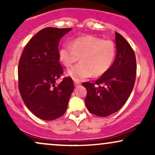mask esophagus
<instances>
[{
    "mask_svg": "<svg viewBox=\"0 0 155 155\" xmlns=\"http://www.w3.org/2000/svg\"><path fill=\"white\" fill-rule=\"evenodd\" d=\"M80 84H81V83H80L79 81L74 80V86L77 87V86H79V85H80Z\"/></svg>",
    "mask_w": 155,
    "mask_h": 155,
    "instance_id": "obj_1",
    "label": "esophagus"
}]
</instances>
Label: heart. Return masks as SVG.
Returning a JSON list of instances; mask_svg holds the SVG:
<instances>
[{"instance_id":"1","label":"heart","mask_w":155,"mask_h":155,"mask_svg":"<svg viewBox=\"0 0 155 155\" xmlns=\"http://www.w3.org/2000/svg\"><path fill=\"white\" fill-rule=\"evenodd\" d=\"M115 57V46L110 40L92 35L79 37L72 44H65L60 47L59 58L65 67L79 63L68 71L67 74L76 81H80L92 75L104 74L111 67Z\"/></svg>"}]
</instances>
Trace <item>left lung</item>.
Instances as JSON below:
<instances>
[{"label":"left lung","instance_id":"obj_1","mask_svg":"<svg viewBox=\"0 0 155 155\" xmlns=\"http://www.w3.org/2000/svg\"><path fill=\"white\" fill-rule=\"evenodd\" d=\"M117 55L109 69L95 81L84 82L85 105L98 117H108L120 109L130 95L136 76L135 52L120 33H115Z\"/></svg>","mask_w":155,"mask_h":155}]
</instances>
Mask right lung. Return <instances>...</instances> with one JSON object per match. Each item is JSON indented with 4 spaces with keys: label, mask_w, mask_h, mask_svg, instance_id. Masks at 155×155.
I'll list each match as a JSON object with an SVG mask.
<instances>
[{
    "label": "right lung",
    "mask_w": 155,
    "mask_h": 155,
    "mask_svg": "<svg viewBox=\"0 0 155 155\" xmlns=\"http://www.w3.org/2000/svg\"><path fill=\"white\" fill-rule=\"evenodd\" d=\"M71 28H46L37 33L24 48L18 65V85L25 104L44 120H56L66 111L74 86L71 77L59 84L63 74L59 60L60 40Z\"/></svg>",
    "instance_id": "obj_1"
}]
</instances>
